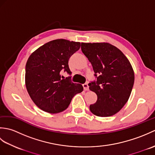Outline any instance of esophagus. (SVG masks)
Segmentation results:
<instances>
[{
    "label": "esophagus",
    "instance_id": "esophagus-1",
    "mask_svg": "<svg viewBox=\"0 0 155 155\" xmlns=\"http://www.w3.org/2000/svg\"><path fill=\"white\" fill-rule=\"evenodd\" d=\"M83 87L84 88V91H88L89 90V87H88V85L87 83H84L83 84Z\"/></svg>",
    "mask_w": 155,
    "mask_h": 155
}]
</instances>
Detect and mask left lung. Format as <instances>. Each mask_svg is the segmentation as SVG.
I'll return each mask as SVG.
<instances>
[{
    "mask_svg": "<svg viewBox=\"0 0 155 155\" xmlns=\"http://www.w3.org/2000/svg\"><path fill=\"white\" fill-rule=\"evenodd\" d=\"M81 50L93 66L97 78L88 84L89 89L97 95L90 110L98 117L113 116L130 97L134 81L132 66L119 49L107 42H82Z\"/></svg>",
    "mask_w": 155,
    "mask_h": 155,
    "instance_id": "left-lung-1",
    "label": "left lung"
}]
</instances>
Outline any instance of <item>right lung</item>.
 Masks as SVG:
<instances>
[{"label":"right lung","instance_id":"right-lung-1","mask_svg":"<svg viewBox=\"0 0 155 155\" xmlns=\"http://www.w3.org/2000/svg\"><path fill=\"white\" fill-rule=\"evenodd\" d=\"M81 43L57 39L32 52L26 64L25 84L31 99L41 110L58 113L67 109L75 94L83 91L71 77L61 78V72L71 74L68 60L79 50Z\"/></svg>","mask_w":155,"mask_h":155}]
</instances>
